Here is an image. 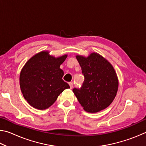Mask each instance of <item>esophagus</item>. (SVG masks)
Listing matches in <instances>:
<instances>
[{
	"label": "esophagus",
	"mask_w": 146,
	"mask_h": 146,
	"mask_svg": "<svg viewBox=\"0 0 146 146\" xmlns=\"http://www.w3.org/2000/svg\"><path fill=\"white\" fill-rule=\"evenodd\" d=\"M69 85H70L71 89L73 88V82H70V83H69Z\"/></svg>",
	"instance_id": "1"
}]
</instances>
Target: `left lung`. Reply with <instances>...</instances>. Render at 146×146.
I'll return each instance as SVG.
<instances>
[{
  "label": "left lung",
  "mask_w": 146,
  "mask_h": 146,
  "mask_svg": "<svg viewBox=\"0 0 146 146\" xmlns=\"http://www.w3.org/2000/svg\"><path fill=\"white\" fill-rule=\"evenodd\" d=\"M84 76L80 89L73 91L86 111L97 113L108 108L117 95L118 79L110 62L95 52L76 56Z\"/></svg>",
  "instance_id": "left-lung-1"
}]
</instances>
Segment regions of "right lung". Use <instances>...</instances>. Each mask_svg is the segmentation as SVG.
Masks as SVG:
<instances>
[{
    "mask_svg": "<svg viewBox=\"0 0 146 146\" xmlns=\"http://www.w3.org/2000/svg\"><path fill=\"white\" fill-rule=\"evenodd\" d=\"M68 55L58 57L42 51L29 58L20 74V87L23 97L34 108L44 110L50 107L59 95L70 88L62 80L60 66Z\"/></svg>",
    "mask_w": 146,
    "mask_h": 146,
    "instance_id": "1",
    "label": "right lung"
}]
</instances>
